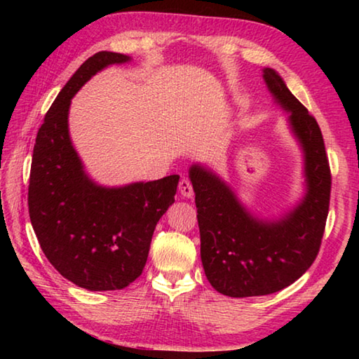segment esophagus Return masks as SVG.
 <instances>
[{
    "label": "esophagus",
    "mask_w": 359,
    "mask_h": 359,
    "mask_svg": "<svg viewBox=\"0 0 359 359\" xmlns=\"http://www.w3.org/2000/svg\"><path fill=\"white\" fill-rule=\"evenodd\" d=\"M179 191L184 198H191L193 196V185L188 179H182L179 182Z\"/></svg>",
    "instance_id": "esophagus-1"
}]
</instances>
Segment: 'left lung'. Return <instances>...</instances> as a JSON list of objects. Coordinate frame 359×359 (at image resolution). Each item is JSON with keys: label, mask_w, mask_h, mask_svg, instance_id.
Returning <instances> with one entry per match:
<instances>
[{"label": "left lung", "mask_w": 359, "mask_h": 359, "mask_svg": "<svg viewBox=\"0 0 359 359\" xmlns=\"http://www.w3.org/2000/svg\"><path fill=\"white\" fill-rule=\"evenodd\" d=\"M263 72L269 92L290 112V126L304 150L307 191L280 220L264 222L218 175L199 165L190 168L205 277L231 297L271 294L296 282L317 258L330 210L331 169L317 120L274 69Z\"/></svg>", "instance_id": "8db88e82"}]
</instances>
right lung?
I'll use <instances>...</instances> for the list:
<instances>
[{"mask_svg":"<svg viewBox=\"0 0 359 359\" xmlns=\"http://www.w3.org/2000/svg\"><path fill=\"white\" fill-rule=\"evenodd\" d=\"M130 57L98 52L83 62L48 109L36 136L28 187L29 220L42 252L69 282L90 291L128 287L142 274L155 226L174 203L179 175L106 188L83 171L69 139L79 88Z\"/></svg>","mask_w":359,"mask_h":359,"instance_id":"add662e5","label":"right lung"}]
</instances>
